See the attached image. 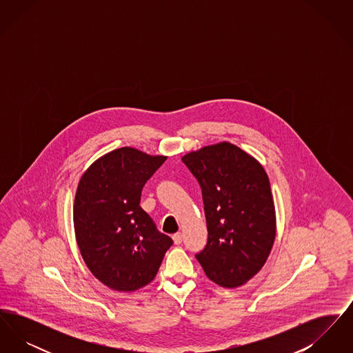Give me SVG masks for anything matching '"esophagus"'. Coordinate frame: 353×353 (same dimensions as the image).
Instances as JSON below:
<instances>
[{"label": "esophagus", "mask_w": 353, "mask_h": 353, "mask_svg": "<svg viewBox=\"0 0 353 353\" xmlns=\"http://www.w3.org/2000/svg\"><path fill=\"white\" fill-rule=\"evenodd\" d=\"M172 238H173L174 245H180V243L183 242V234H181V233H176Z\"/></svg>", "instance_id": "34e87169"}]
</instances>
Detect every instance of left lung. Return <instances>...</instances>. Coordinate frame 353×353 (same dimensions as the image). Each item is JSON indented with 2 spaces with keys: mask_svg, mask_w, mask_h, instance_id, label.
<instances>
[{
  "mask_svg": "<svg viewBox=\"0 0 353 353\" xmlns=\"http://www.w3.org/2000/svg\"><path fill=\"white\" fill-rule=\"evenodd\" d=\"M202 189L208 243L196 255L216 285H245L263 268L276 234L275 205L262 164L229 141L183 156Z\"/></svg>",
  "mask_w": 353,
  "mask_h": 353,
  "instance_id": "obj_1",
  "label": "left lung"
}]
</instances>
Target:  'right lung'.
Here are the masks:
<instances>
[{
  "mask_svg": "<svg viewBox=\"0 0 353 353\" xmlns=\"http://www.w3.org/2000/svg\"><path fill=\"white\" fill-rule=\"evenodd\" d=\"M165 160L123 147L95 160L79 180L77 243L92 275L112 290L131 292L151 283L173 243L140 206L143 186Z\"/></svg>",
  "mask_w": 353,
  "mask_h": 353,
  "instance_id": "add662e5",
  "label": "right lung"
}]
</instances>
